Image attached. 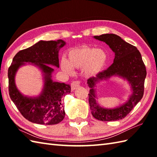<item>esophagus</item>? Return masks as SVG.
<instances>
[{"instance_id": "esophagus-1", "label": "esophagus", "mask_w": 157, "mask_h": 157, "mask_svg": "<svg viewBox=\"0 0 157 157\" xmlns=\"http://www.w3.org/2000/svg\"><path fill=\"white\" fill-rule=\"evenodd\" d=\"M80 82L79 81H74V82H73L72 83H71V89L73 90H75V89H77L78 88V87H79V86H80Z\"/></svg>"}]
</instances>
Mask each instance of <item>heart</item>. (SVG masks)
<instances>
[{
	"label": "heart",
	"mask_w": 157,
	"mask_h": 157,
	"mask_svg": "<svg viewBox=\"0 0 157 157\" xmlns=\"http://www.w3.org/2000/svg\"><path fill=\"white\" fill-rule=\"evenodd\" d=\"M108 55L102 49L90 46L72 48L67 52V60H62L61 67L63 71L71 73L73 68H84L85 74L92 76L97 74L105 68Z\"/></svg>",
	"instance_id": "1"
}]
</instances>
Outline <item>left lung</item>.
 I'll list each match as a JSON object with an SVG mask.
<instances>
[{"mask_svg": "<svg viewBox=\"0 0 157 157\" xmlns=\"http://www.w3.org/2000/svg\"><path fill=\"white\" fill-rule=\"evenodd\" d=\"M94 38L105 42L115 52V59L109 67L100 72L96 78L88 79L90 88L88 101L92 116L102 121H111L122 119L128 115L133 108L143 97L146 69L140 52L136 46L123 40L120 36L113 34L94 36ZM119 75L126 78L132 84L133 94L125 104L114 109H105L100 108L95 101L94 87L99 80Z\"/></svg>", "mask_w": 157, "mask_h": 157, "instance_id": "obj_1", "label": "left lung"}]
</instances>
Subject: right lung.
<instances>
[{
  "label": "right lung",
  "instance_id": "right-lung-1",
  "mask_svg": "<svg viewBox=\"0 0 157 157\" xmlns=\"http://www.w3.org/2000/svg\"><path fill=\"white\" fill-rule=\"evenodd\" d=\"M65 42L40 41L28 48L18 52L13 59L8 69L9 93L10 98L21 114L28 121L42 125H54L62 121L65 117L62 98L71 92L69 85L53 82L51 73L53 69L48 65L59 67V48ZM23 62L35 63L45 75V86L43 94L38 98L31 99L22 96L16 89L14 78L16 70Z\"/></svg>",
  "mask_w": 157,
  "mask_h": 157
}]
</instances>
